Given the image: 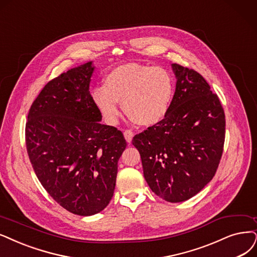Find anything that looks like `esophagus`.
Here are the masks:
<instances>
[{
  "mask_svg": "<svg viewBox=\"0 0 257 257\" xmlns=\"http://www.w3.org/2000/svg\"><path fill=\"white\" fill-rule=\"evenodd\" d=\"M134 131L132 130H129V129H127V130H125L123 131V137H125V139H126V141L128 142V143H131V141H132V138H134Z\"/></svg>",
  "mask_w": 257,
  "mask_h": 257,
  "instance_id": "obj_1",
  "label": "esophagus"
}]
</instances>
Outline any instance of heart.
<instances>
[{"instance_id": "b5f03b06", "label": "heart", "mask_w": 257, "mask_h": 257, "mask_svg": "<svg viewBox=\"0 0 257 257\" xmlns=\"http://www.w3.org/2000/svg\"><path fill=\"white\" fill-rule=\"evenodd\" d=\"M173 95L174 79L167 70L127 63L104 77L103 87L93 90L92 99L108 123L117 121L118 101H121L123 111L132 120L151 126L165 116Z\"/></svg>"}]
</instances>
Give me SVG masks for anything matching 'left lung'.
I'll list each match as a JSON object with an SVG mask.
<instances>
[{"label":"left lung","instance_id":"1","mask_svg":"<svg viewBox=\"0 0 257 257\" xmlns=\"http://www.w3.org/2000/svg\"><path fill=\"white\" fill-rule=\"evenodd\" d=\"M176 91L162 120L137 135L146 182L168 202L194 197L216 174L225 116L219 98L198 72L174 63Z\"/></svg>","mask_w":257,"mask_h":257}]
</instances>
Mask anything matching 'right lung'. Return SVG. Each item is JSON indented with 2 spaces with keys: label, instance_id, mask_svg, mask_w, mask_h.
<instances>
[{
  "label": "right lung",
  "instance_id": "obj_1",
  "mask_svg": "<svg viewBox=\"0 0 257 257\" xmlns=\"http://www.w3.org/2000/svg\"><path fill=\"white\" fill-rule=\"evenodd\" d=\"M93 71L90 61L47 82L25 127L37 178L57 203L80 216L97 214L109 204L127 146L121 131L100 123L89 91Z\"/></svg>",
  "mask_w": 257,
  "mask_h": 257
}]
</instances>
